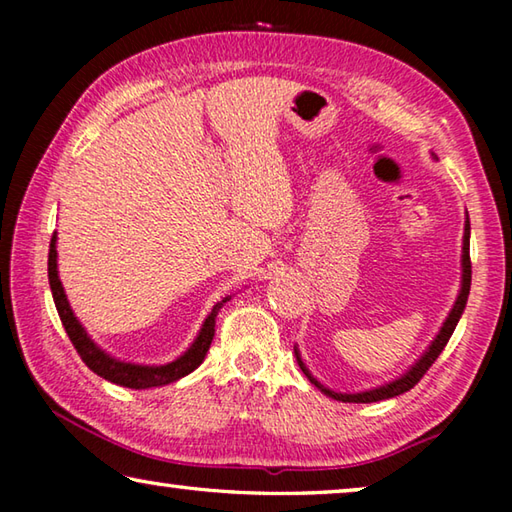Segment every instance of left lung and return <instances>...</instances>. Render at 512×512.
I'll return each instance as SVG.
<instances>
[{
    "instance_id": "1",
    "label": "left lung",
    "mask_w": 512,
    "mask_h": 512,
    "mask_svg": "<svg viewBox=\"0 0 512 512\" xmlns=\"http://www.w3.org/2000/svg\"><path fill=\"white\" fill-rule=\"evenodd\" d=\"M470 284H472V262H470V219L465 221V239H463V284H461V293H458L456 298V305L452 309V314H449V318L445 320L443 329H440V334L436 336V341L431 343V348L424 352V357L415 363V366L406 372L404 377L391 381V384L386 386H379V388H372V391H366V393H354V395H348V393H334L329 391V388L320 386L318 381L309 375V370L305 368V363L300 361L298 357V363L300 368L305 375L309 377L311 384H314L316 388H320V393H325L329 397H334V400L339 402H357V404H368V402H379V400H388V397H395V395H402L406 391H411V388L418 384V381L427 375V370L433 366V361H436L440 357V352L445 350L447 341L452 339L454 329H456V323L458 318H461L463 309H465V302H467V296H470ZM298 354V352H296Z\"/></svg>"
}]
</instances>
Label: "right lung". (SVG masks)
Returning <instances> with one entry per match:
<instances>
[{"label": "right lung", "instance_id": "right-lung-1", "mask_svg": "<svg viewBox=\"0 0 512 512\" xmlns=\"http://www.w3.org/2000/svg\"><path fill=\"white\" fill-rule=\"evenodd\" d=\"M47 271H49L51 296H54L60 323H63L69 341H72V345L76 348V352H79V357L83 359L85 366H88L92 372H97L99 377L112 381V384L135 388V391H140V388H155V386L171 384V381L185 377V375H189V372L201 366L207 350H210V343L214 339V323H216L214 318H216V314H219V309L223 307V302L230 300V298H223L221 302H216L212 314L205 318L201 334L196 336L192 348H189L183 357L167 363V366H135V363L117 361V359L108 357L106 352H101L97 345L90 341V336L85 334V329L72 314L67 296L63 291V284H60L58 271H56V235L51 237V244H49Z\"/></svg>", "mask_w": 512, "mask_h": 512}]
</instances>
